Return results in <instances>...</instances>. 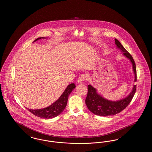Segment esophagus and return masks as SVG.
<instances>
[{
	"label": "esophagus",
	"instance_id": "esophagus-1",
	"mask_svg": "<svg viewBox=\"0 0 152 152\" xmlns=\"http://www.w3.org/2000/svg\"><path fill=\"white\" fill-rule=\"evenodd\" d=\"M87 79V76L84 74H82L77 79V82L79 84H82Z\"/></svg>",
	"mask_w": 152,
	"mask_h": 152
}]
</instances>
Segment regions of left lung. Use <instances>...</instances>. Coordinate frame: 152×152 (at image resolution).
Returning <instances> with one entry per match:
<instances>
[{"instance_id":"1","label":"left lung","mask_w":152,"mask_h":152,"mask_svg":"<svg viewBox=\"0 0 152 152\" xmlns=\"http://www.w3.org/2000/svg\"><path fill=\"white\" fill-rule=\"evenodd\" d=\"M117 47L123 52V55L130 60L133 70L134 73V81H137V72L136 64L133 58L120 43L115 39ZM136 91V85L133 86L130 94L125 98L118 101L108 100L97 93L96 89L91 85L88 86V94L86 99V104L88 109L96 115L101 116H113L121 112L132 101Z\"/></svg>"}]
</instances>
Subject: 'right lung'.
I'll return each mask as SVG.
<instances>
[{
  "mask_svg": "<svg viewBox=\"0 0 152 152\" xmlns=\"http://www.w3.org/2000/svg\"><path fill=\"white\" fill-rule=\"evenodd\" d=\"M42 38L44 39L45 37H39L36 39L35 40H34V42H36L39 39H41ZM75 87L76 86L74 83H72L68 85L66 88L63 94H61L60 97L58 99V100L55 102H53L50 106L47 108L39 109H28V110L35 116L40 118H51L55 117L60 115L62 113V112L64 110L67 104L68 96L73 90L75 88Z\"/></svg>",
  "mask_w": 152,
  "mask_h": 152,
  "instance_id": "obj_1",
  "label": "right lung"
}]
</instances>
